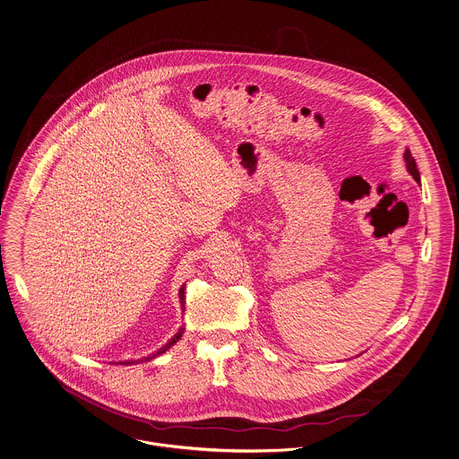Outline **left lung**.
Returning <instances> with one entry per match:
<instances>
[{
    "label": "left lung",
    "mask_w": 459,
    "mask_h": 459,
    "mask_svg": "<svg viewBox=\"0 0 459 459\" xmlns=\"http://www.w3.org/2000/svg\"><path fill=\"white\" fill-rule=\"evenodd\" d=\"M405 161H407L408 172L413 176V179H415L417 183H420V176H419V170H417L415 160H413V156H411V153H410V150L405 152Z\"/></svg>",
    "instance_id": "obj_1"
}]
</instances>
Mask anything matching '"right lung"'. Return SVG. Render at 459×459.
Segmentation results:
<instances>
[{
  "label": "right lung",
  "mask_w": 459,
  "mask_h": 459,
  "mask_svg": "<svg viewBox=\"0 0 459 459\" xmlns=\"http://www.w3.org/2000/svg\"><path fill=\"white\" fill-rule=\"evenodd\" d=\"M179 299H181V305L185 306V289H181V290H179ZM183 331H185V327H181V329H179V333H178V334H176V336H174V338H172V340H170L163 349H160L156 354H163L165 351H169V349H170V347H172V345H174V343L183 336ZM153 357H146V360H150V359H153ZM126 364H132V362H126Z\"/></svg>",
  "instance_id": "1"
}]
</instances>
